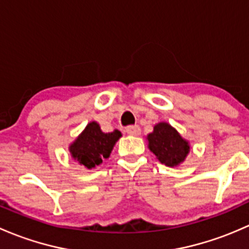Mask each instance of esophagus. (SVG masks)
I'll list each match as a JSON object with an SVG mask.
<instances>
[{"label": "esophagus", "instance_id": "obj_1", "mask_svg": "<svg viewBox=\"0 0 249 249\" xmlns=\"http://www.w3.org/2000/svg\"><path fill=\"white\" fill-rule=\"evenodd\" d=\"M125 131L127 132L129 135H134V136H139L141 134V127L139 125H130V126L126 127Z\"/></svg>", "mask_w": 249, "mask_h": 249}]
</instances>
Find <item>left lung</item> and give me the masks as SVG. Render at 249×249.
<instances>
[{"instance_id":"8db88e82","label":"left lung","mask_w":249,"mask_h":249,"mask_svg":"<svg viewBox=\"0 0 249 249\" xmlns=\"http://www.w3.org/2000/svg\"><path fill=\"white\" fill-rule=\"evenodd\" d=\"M148 148L161 164L178 166L190 152V145L179 132L167 123H158L153 132L147 136Z\"/></svg>"}]
</instances>
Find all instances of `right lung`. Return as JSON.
Segmentation results:
<instances>
[{"label":"right lung","instance_id":"add662e5","mask_svg":"<svg viewBox=\"0 0 249 249\" xmlns=\"http://www.w3.org/2000/svg\"><path fill=\"white\" fill-rule=\"evenodd\" d=\"M122 137L119 130L105 134L96 122L85 126L82 134L70 144L71 157L87 169H95L102 160L109 158L115 142Z\"/></svg>","mask_w":249,"mask_h":249}]
</instances>
